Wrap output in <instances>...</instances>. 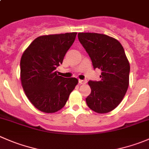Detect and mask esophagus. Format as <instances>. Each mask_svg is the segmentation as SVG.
<instances>
[{
    "instance_id": "obj_1",
    "label": "esophagus",
    "mask_w": 149,
    "mask_h": 149,
    "mask_svg": "<svg viewBox=\"0 0 149 149\" xmlns=\"http://www.w3.org/2000/svg\"><path fill=\"white\" fill-rule=\"evenodd\" d=\"M79 84H86V80H81V79H79Z\"/></svg>"
}]
</instances>
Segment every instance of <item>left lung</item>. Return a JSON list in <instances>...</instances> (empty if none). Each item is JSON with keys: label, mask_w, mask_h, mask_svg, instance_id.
Here are the masks:
<instances>
[{"label": "left lung", "mask_w": 149, "mask_h": 149, "mask_svg": "<svg viewBox=\"0 0 149 149\" xmlns=\"http://www.w3.org/2000/svg\"><path fill=\"white\" fill-rule=\"evenodd\" d=\"M94 68L101 70L100 81H89L88 107L98 113L113 111L123 100L129 86L130 66L122 44L115 38L95 33H78Z\"/></svg>", "instance_id": "1"}]
</instances>
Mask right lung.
<instances>
[{"label":"right lung","instance_id":"add662e5","mask_svg":"<svg viewBox=\"0 0 149 149\" xmlns=\"http://www.w3.org/2000/svg\"><path fill=\"white\" fill-rule=\"evenodd\" d=\"M76 34L39 36L22 55L20 79L24 93L30 102L44 113H54L63 108L79 82L76 78H64L55 71Z\"/></svg>","mask_w":149,"mask_h":149}]
</instances>
